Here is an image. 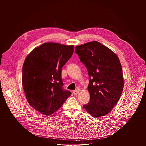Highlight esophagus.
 Returning a JSON list of instances; mask_svg holds the SVG:
<instances>
[{"instance_id":"esophagus-1","label":"esophagus","mask_w":146,"mask_h":146,"mask_svg":"<svg viewBox=\"0 0 146 146\" xmlns=\"http://www.w3.org/2000/svg\"><path fill=\"white\" fill-rule=\"evenodd\" d=\"M79 93V91L78 90H74L73 91V94H74V95H78Z\"/></svg>"}]
</instances>
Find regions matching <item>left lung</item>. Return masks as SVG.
Wrapping results in <instances>:
<instances>
[{
    "label": "left lung",
    "instance_id": "1",
    "mask_svg": "<svg viewBox=\"0 0 146 146\" xmlns=\"http://www.w3.org/2000/svg\"><path fill=\"white\" fill-rule=\"evenodd\" d=\"M75 52L86 67L90 78V102L83 108L94 118L104 117L116 106L124 88L118 56L96 41L76 46Z\"/></svg>",
    "mask_w": 146,
    "mask_h": 146
}]
</instances>
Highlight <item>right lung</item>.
<instances>
[{
    "label": "right lung",
    "instance_id": "1",
    "mask_svg": "<svg viewBox=\"0 0 146 146\" xmlns=\"http://www.w3.org/2000/svg\"><path fill=\"white\" fill-rule=\"evenodd\" d=\"M73 45L45 42L26 58L22 82L29 104L42 114L57 111L71 92L63 89L61 70L73 55Z\"/></svg>",
    "mask_w": 146,
    "mask_h": 146
}]
</instances>
